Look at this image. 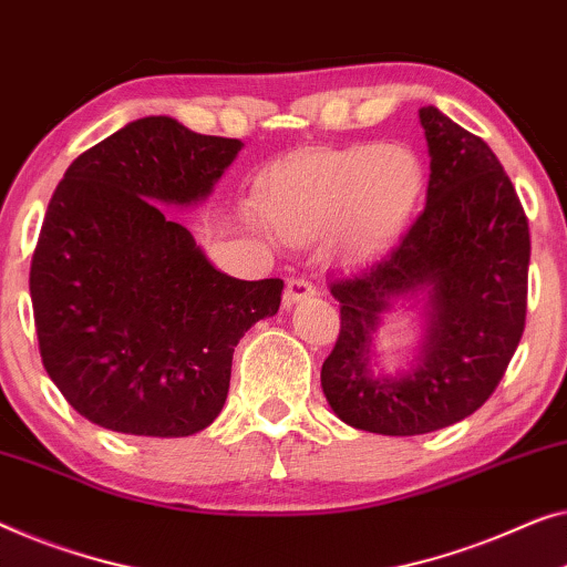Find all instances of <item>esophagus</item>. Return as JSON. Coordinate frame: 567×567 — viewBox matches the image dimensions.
<instances>
[{
	"label": "esophagus",
	"mask_w": 567,
	"mask_h": 567,
	"mask_svg": "<svg viewBox=\"0 0 567 567\" xmlns=\"http://www.w3.org/2000/svg\"><path fill=\"white\" fill-rule=\"evenodd\" d=\"M311 297H315V286H311L309 281H303V278H291V281L286 284V291H284L286 307H293V303L311 299Z\"/></svg>",
	"instance_id": "1"
}]
</instances>
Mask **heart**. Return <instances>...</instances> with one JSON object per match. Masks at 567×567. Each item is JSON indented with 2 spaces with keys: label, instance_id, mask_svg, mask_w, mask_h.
<instances>
[{
  "label": "heart",
  "instance_id": "obj_1",
  "mask_svg": "<svg viewBox=\"0 0 567 567\" xmlns=\"http://www.w3.org/2000/svg\"><path fill=\"white\" fill-rule=\"evenodd\" d=\"M424 166L406 145H350L293 161L258 196L278 237L303 243L330 233L344 258H363L412 219Z\"/></svg>",
  "mask_w": 567,
  "mask_h": 567
}]
</instances>
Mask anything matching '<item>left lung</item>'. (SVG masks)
<instances>
[{
    "mask_svg": "<svg viewBox=\"0 0 567 567\" xmlns=\"http://www.w3.org/2000/svg\"><path fill=\"white\" fill-rule=\"evenodd\" d=\"M430 147L424 212L389 252L330 281L340 338L322 391L344 424L412 437L486 404L524 332L529 225L494 151L437 106H422ZM416 308L421 342L396 374L374 365V332Z\"/></svg>",
    "mask_w": 567,
    "mask_h": 567,
    "instance_id": "8db88e82",
    "label": "left lung"
}]
</instances>
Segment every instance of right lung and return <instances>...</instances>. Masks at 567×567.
<instances>
[{
    "mask_svg": "<svg viewBox=\"0 0 567 567\" xmlns=\"http://www.w3.org/2000/svg\"><path fill=\"white\" fill-rule=\"evenodd\" d=\"M243 151L143 117L79 155L55 186L30 266L40 358L89 422L188 437L223 412L233 352L281 307V278L212 266L163 207L207 202Z\"/></svg>",
    "mask_w": 567,
    "mask_h": 567,
    "instance_id": "right-lung-1",
    "label": "right lung"
}]
</instances>
